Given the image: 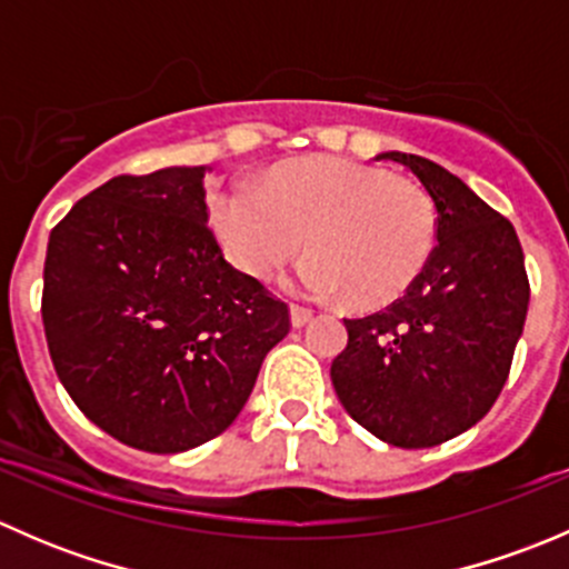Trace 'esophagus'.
Segmentation results:
<instances>
[{"label": "esophagus", "mask_w": 569, "mask_h": 569, "mask_svg": "<svg viewBox=\"0 0 569 569\" xmlns=\"http://www.w3.org/2000/svg\"><path fill=\"white\" fill-rule=\"evenodd\" d=\"M313 319L311 308H302V306H291V325L295 327H306L308 321Z\"/></svg>", "instance_id": "obj_1"}]
</instances>
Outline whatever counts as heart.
Here are the masks:
<instances>
[{
  "mask_svg": "<svg viewBox=\"0 0 569 569\" xmlns=\"http://www.w3.org/2000/svg\"><path fill=\"white\" fill-rule=\"evenodd\" d=\"M211 226L228 258L269 280L302 248V295H343L377 308L405 295L438 242V211L423 187L352 159L319 157L286 164L258 181L217 194Z\"/></svg>",
  "mask_w": 569,
  "mask_h": 569,
  "instance_id": "1",
  "label": "heart"
}]
</instances>
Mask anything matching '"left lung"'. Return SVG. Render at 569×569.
<instances>
[{"label": "left lung", "mask_w": 569, "mask_h": 569, "mask_svg": "<svg viewBox=\"0 0 569 569\" xmlns=\"http://www.w3.org/2000/svg\"><path fill=\"white\" fill-rule=\"evenodd\" d=\"M405 164L438 209V244L405 297L343 319L330 377L343 410L399 449L457 438L490 412L529 311V274L512 222L457 176L416 153Z\"/></svg>", "instance_id": "obj_1"}]
</instances>
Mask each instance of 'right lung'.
Listing matches in <instances>:
<instances>
[{
	"label": "right lung",
	"mask_w": 569,
	"mask_h": 569,
	"mask_svg": "<svg viewBox=\"0 0 569 569\" xmlns=\"http://www.w3.org/2000/svg\"><path fill=\"white\" fill-rule=\"evenodd\" d=\"M206 168L114 176L54 228L46 343L79 410L131 449L178 455L242 412L289 306L226 261Z\"/></svg>",
	"instance_id": "add662e5"
}]
</instances>
